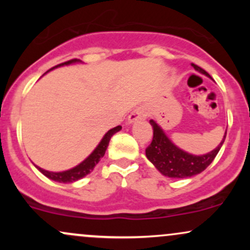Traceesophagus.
I'll return each mask as SVG.
<instances>
[{"label":"esophagus","instance_id":"obj_1","mask_svg":"<svg viewBox=\"0 0 250 250\" xmlns=\"http://www.w3.org/2000/svg\"><path fill=\"white\" fill-rule=\"evenodd\" d=\"M147 116V111H146L145 107H137L135 108L133 111L130 113V115L128 116V122L133 123L137 120H143Z\"/></svg>","mask_w":250,"mask_h":250}]
</instances>
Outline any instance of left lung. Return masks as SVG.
I'll return each mask as SVG.
<instances>
[{"label": "left lung", "instance_id": "left-lung-1", "mask_svg": "<svg viewBox=\"0 0 250 250\" xmlns=\"http://www.w3.org/2000/svg\"><path fill=\"white\" fill-rule=\"evenodd\" d=\"M191 65L199 73L210 77L207 71L199 65L194 64V63ZM149 122L153 127V141L146 149V156L162 175L168 177H176V179L191 177L194 175L202 173L214 161L215 156L225 142L227 135L226 131L222 141L210 153L196 156V155H191L176 147L154 120H150Z\"/></svg>", "mask_w": 250, "mask_h": 250}]
</instances>
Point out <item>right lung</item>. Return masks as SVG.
<instances>
[{
    "instance_id": "add662e5",
    "label": "right lung",
    "mask_w": 250,
    "mask_h": 250,
    "mask_svg": "<svg viewBox=\"0 0 250 250\" xmlns=\"http://www.w3.org/2000/svg\"><path fill=\"white\" fill-rule=\"evenodd\" d=\"M75 62H80V60H77V59L70 60V61H67L64 63H61V64L55 65V67H53L49 70L55 69V68L61 67V65L71 64V63H75ZM49 70H48V71H49ZM121 128H122L121 125H117V127L110 129V130H108L107 133H105L104 136H103L101 142L99 143V146H97V147L94 149L93 153L89 155V156L84 160V161L80 163V165H77L76 167L69 169V170L60 171V173H54V171L44 170V169L37 167V166H36V168L39 169V170L41 171V173L44 175V176H47L48 179L56 181V182H62V183L75 182V181L82 179V177H84L85 175H88L89 173H91V171H93L94 167H95L97 163H99L100 160H101V157H103V155H104L105 150H107V147L109 145V141H110L111 136H113V135L115 133H117V131L121 130Z\"/></svg>"
}]
</instances>
